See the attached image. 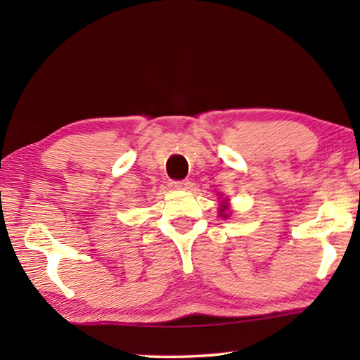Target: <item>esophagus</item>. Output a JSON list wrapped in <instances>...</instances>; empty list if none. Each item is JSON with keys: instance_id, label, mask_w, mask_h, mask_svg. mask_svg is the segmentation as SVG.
I'll list each match as a JSON object with an SVG mask.
<instances>
[{"instance_id": "1", "label": "esophagus", "mask_w": 360, "mask_h": 360, "mask_svg": "<svg viewBox=\"0 0 360 360\" xmlns=\"http://www.w3.org/2000/svg\"><path fill=\"white\" fill-rule=\"evenodd\" d=\"M169 187L173 188H181V191H186V188L191 187V181H169Z\"/></svg>"}]
</instances>
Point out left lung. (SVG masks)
Instances as JSON below:
<instances>
[{
    "mask_svg": "<svg viewBox=\"0 0 360 360\" xmlns=\"http://www.w3.org/2000/svg\"><path fill=\"white\" fill-rule=\"evenodd\" d=\"M227 210H229L227 200H224L222 205H221V210H219V211H221V216H222V217H229V214H227Z\"/></svg>",
    "mask_w": 360,
    "mask_h": 360,
    "instance_id": "left-lung-1",
    "label": "left lung"
}]
</instances>
